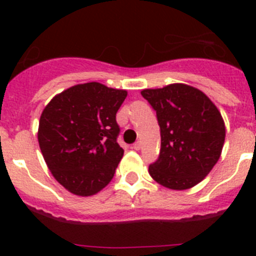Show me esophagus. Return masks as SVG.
<instances>
[{
  "label": "esophagus",
  "instance_id": "esophagus-1",
  "mask_svg": "<svg viewBox=\"0 0 256 256\" xmlns=\"http://www.w3.org/2000/svg\"><path fill=\"white\" fill-rule=\"evenodd\" d=\"M141 142L140 141H137V142H134V144H133V146H132V148L133 150H141Z\"/></svg>",
  "mask_w": 256,
  "mask_h": 256
}]
</instances>
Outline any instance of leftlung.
<instances>
[{"instance_id": "left-lung-1", "label": "left lung", "mask_w": 256, "mask_h": 256, "mask_svg": "<svg viewBox=\"0 0 256 256\" xmlns=\"http://www.w3.org/2000/svg\"><path fill=\"white\" fill-rule=\"evenodd\" d=\"M156 112L162 148L148 173L162 186L187 190L206 177L220 158L226 126L209 97L191 86L174 83L144 90Z\"/></svg>"}]
</instances>
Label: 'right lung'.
Returning a JSON list of instances; mask_svg holds the SVG:
<instances>
[{
    "label": "right lung",
    "mask_w": 256,
    "mask_h": 256,
    "mask_svg": "<svg viewBox=\"0 0 256 256\" xmlns=\"http://www.w3.org/2000/svg\"><path fill=\"white\" fill-rule=\"evenodd\" d=\"M126 91L97 82L76 84L44 108L38 142L55 180L69 192L91 196L112 180L124 150L116 142V112Z\"/></svg>",
    "instance_id": "1"
}]
</instances>
